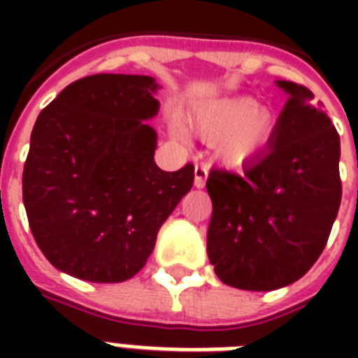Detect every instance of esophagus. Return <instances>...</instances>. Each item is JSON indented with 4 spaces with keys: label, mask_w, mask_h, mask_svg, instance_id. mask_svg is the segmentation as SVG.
Wrapping results in <instances>:
<instances>
[{
    "label": "esophagus",
    "mask_w": 358,
    "mask_h": 358,
    "mask_svg": "<svg viewBox=\"0 0 358 358\" xmlns=\"http://www.w3.org/2000/svg\"><path fill=\"white\" fill-rule=\"evenodd\" d=\"M208 178V165L206 163H196L195 165V187H204Z\"/></svg>",
    "instance_id": "esophagus-1"
}]
</instances>
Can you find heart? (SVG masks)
<instances>
[{
	"instance_id": "heart-1",
	"label": "heart",
	"mask_w": 358,
	"mask_h": 358,
	"mask_svg": "<svg viewBox=\"0 0 358 358\" xmlns=\"http://www.w3.org/2000/svg\"><path fill=\"white\" fill-rule=\"evenodd\" d=\"M196 128L208 141L221 139L219 157L232 167L243 165L267 145L273 117L250 98L213 102L196 115Z\"/></svg>"
}]
</instances>
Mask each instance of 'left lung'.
<instances>
[{
	"mask_svg": "<svg viewBox=\"0 0 358 358\" xmlns=\"http://www.w3.org/2000/svg\"><path fill=\"white\" fill-rule=\"evenodd\" d=\"M288 94L267 148L241 173L213 169L208 258L224 284L269 292L299 280L327 245L342 201L340 135L306 87Z\"/></svg>",
	"mask_w": 358,
	"mask_h": 358,
	"instance_id": "obj_1",
	"label": "left lung"
}]
</instances>
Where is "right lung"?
Returning <instances> with one entry per match:
<instances>
[{"instance_id":"add662e5","label":"right lung","mask_w":358,"mask_h":358,"mask_svg":"<svg viewBox=\"0 0 358 358\" xmlns=\"http://www.w3.org/2000/svg\"><path fill=\"white\" fill-rule=\"evenodd\" d=\"M150 76L94 74L42 109L24 165V206L38 249L59 271L124 282L145 267L157 232L191 189L195 167L154 162L159 109Z\"/></svg>"}]
</instances>
